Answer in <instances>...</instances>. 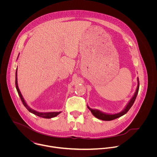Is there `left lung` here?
Returning <instances> with one entry per match:
<instances>
[{
  "instance_id": "left-lung-1",
  "label": "left lung",
  "mask_w": 157,
  "mask_h": 157,
  "mask_svg": "<svg viewBox=\"0 0 157 157\" xmlns=\"http://www.w3.org/2000/svg\"><path fill=\"white\" fill-rule=\"evenodd\" d=\"M138 90H139V80H138V77L137 78V87L135 90L134 95L131 98V100L129 101V102L127 103V105H126L124 108L121 112L117 113H107L105 112H102L98 109H91L88 105H87V106H88V109L90 111L91 113H92V115L95 117L97 118L98 119L104 120V121L113 120L114 119H116L117 118H119V117L124 115L130 109V108L132 107V106L133 105V104L134 103L135 100L136 99V97L138 92Z\"/></svg>"
}]
</instances>
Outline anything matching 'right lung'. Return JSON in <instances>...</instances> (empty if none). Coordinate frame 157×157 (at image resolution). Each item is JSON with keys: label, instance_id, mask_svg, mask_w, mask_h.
Here are the masks:
<instances>
[{"label": "right lung", "instance_id": "right-lung-1", "mask_svg": "<svg viewBox=\"0 0 157 157\" xmlns=\"http://www.w3.org/2000/svg\"><path fill=\"white\" fill-rule=\"evenodd\" d=\"M19 57V56H18ZM18 58V57H17ZM16 90L18 92V94L22 101V103L23 104V105L25 106V107L29 111V112L34 114V115H36L40 117H42V118H53V117H55L56 116H57L59 113H61V111L60 112H38V111H36V110H34L32 108H31L28 105V104L26 103V102L25 101V99L23 98V97L22 95L19 90V86H18V83H17V68L16 69Z\"/></svg>", "mask_w": 157, "mask_h": 157}]
</instances>
